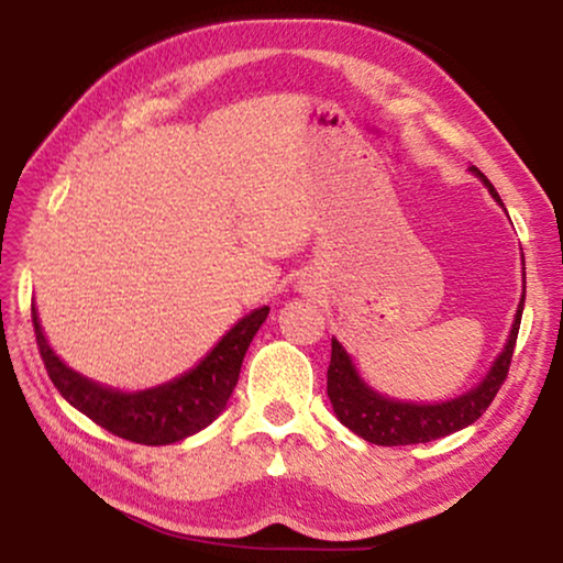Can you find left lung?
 Wrapping results in <instances>:
<instances>
[{
	"mask_svg": "<svg viewBox=\"0 0 563 563\" xmlns=\"http://www.w3.org/2000/svg\"><path fill=\"white\" fill-rule=\"evenodd\" d=\"M468 172L487 187L492 199L505 210L503 199H499L487 176L476 166H468ZM522 305H526V258H522V295L503 351L492 361L489 372L484 374L479 384H474L472 389L461 391L456 397L441 399V402H412V399H395L382 395L379 389H374L361 376L351 353L343 349V343L333 338V353H330L328 366V397L330 405H333L335 418L358 438L376 445L428 443L435 441V438L456 433L461 428H468L482 418V412L487 410L499 387H503L512 361L515 341H518Z\"/></svg>",
	"mask_w": 563,
	"mask_h": 563,
	"instance_id": "obj_1",
	"label": "left lung"
}]
</instances>
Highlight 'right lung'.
I'll return each mask as SVG.
<instances>
[{"instance_id":"obj_1","label":"right lung","mask_w":563,"mask_h":563,"mask_svg":"<svg viewBox=\"0 0 563 563\" xmlns=\"http://www.w3.org/2000/svg\"><path fill=\"white\" fill-rule=\"evenodd\" d=\"M266 318L268 307H256L238 320L189 372L174 376L172 382L158 384V387L122 391L74 372L51 349L33 305L37 349H41L45 372L56 384L60 397L81 415H87L89 420H95L99 428L143 445L179 443L220 418L238 384L245 351Z\"/></svg>"}]
</instances>
